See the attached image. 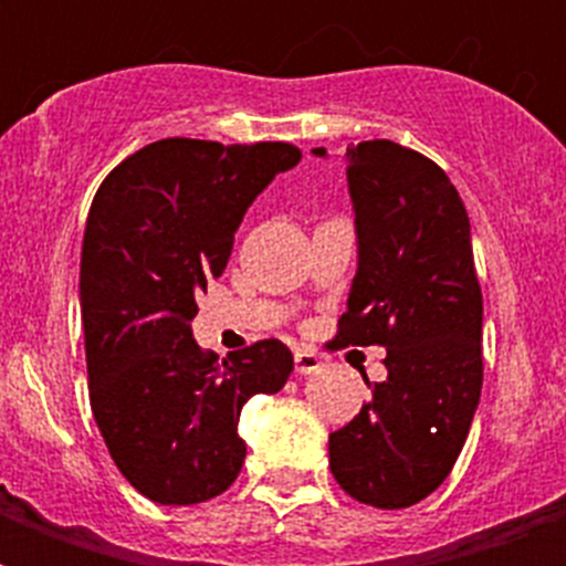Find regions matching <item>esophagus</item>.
Segmentation results:
<instances>
[{
	"mask_svg": "<svg viewBox=\"0 0 566 566\" xmlns=\"http://www.w3.org/2000/svg\"><path fill=\"white\" fill-rule=\"evenodd\" d=\"M293 364H296L300 376H311V373L323 370V358L314 349H300V353L293 355Z\"/></svg>",
	"mask_w": 566,
	"mask_h": 566,
	"instance_id": "1",
	"label": "esophagus"
}]
</instances>
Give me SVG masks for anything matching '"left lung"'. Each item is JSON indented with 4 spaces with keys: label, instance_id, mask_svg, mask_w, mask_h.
Returning a JSON list of instances; mask_svg holds the SVG:
<instances>
[{
    "label": "left lung",
    "instance_id": "8db88e82",
    "mask_svg": "<svg viewBox=\"0 0 566 566\" xmlns=\"http://www.w3.org/2000/svg\"><path fill=\"white\" fill-rule=\"evenodd\" d=\"M326 158V149H314ZM358 270L335 346L387 349L370 402L328 434V467L353 500L408 509L455 467L482 396V287L470 217L426 155L394 140L346 149Z\"/></svg>",
    "mask_w": 566,
    "mask_h": 566
}]
</instances>
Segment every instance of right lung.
<instances>
[{
    "label": "right lung",
    "mask_w": 566,
    "mask_h": 566,
    "mask_svg": "<svg viewBox=\"0 0 566 566\" xmlns=\"http://www.w3.org/2000/svg\"><path fill=\"white\" fill-rule=\"evenodd\" d=\"M300 158L291 144L167 137L128 155L93 196L78 284L91 408L119 473L158 505L229 491L247 458L243 405L291 376L282 340L217 361L190 319L249 205Z\"/></svg>",
    "instance_id": "1"
}]
</instances>
